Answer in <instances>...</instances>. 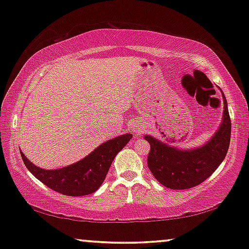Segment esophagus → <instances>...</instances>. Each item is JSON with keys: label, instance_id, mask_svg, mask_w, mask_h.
<instances>
[{"label": "esophagus", "instance_id": "esophagus-1", "mask_svg": "<svg viewBox=\"0 0 249 249\" xmlns=\"http://www.w3.org/2000/svg\"><path fill=\"white\" fill-rule=\"evenodd\" d=\"M130 128H131L132 132L135 134L136 137H137L138 135H141L142 131L144 130V127H142L141 121H137V120H134L132 122H130Z\"/></svg>", "mask_w": 249, "mask_h": 249}]
</instances>
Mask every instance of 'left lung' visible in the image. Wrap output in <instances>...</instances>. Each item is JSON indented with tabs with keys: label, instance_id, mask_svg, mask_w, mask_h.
I'll return each instance as SVG.
<instances>
[{
	"label": "left lung",
	"instance_id": "obj_1",
	"mask_svg": "<svg viewBox=\"0 0 249 249\" xmlns=\"http://www.w3.org/2000/svg\"><path fill=\"white\" fill-rule=\"evenodd\" d=\"M221 94L223 98L222 121L215 134L199 147L178 148L151 135L144 136L151 145L148 168L155 179L166 188L188 189L199 185L219 168L226 158L230 144L231 120L222 90Z\"/></svg>",
	"mask_w": 249,
	"mask_h": 249
}]
</instances>
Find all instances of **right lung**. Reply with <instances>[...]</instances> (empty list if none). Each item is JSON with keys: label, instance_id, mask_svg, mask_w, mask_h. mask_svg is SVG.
<instances>
[{"label": "right lung", "instance_id": "right-lung-1", "mask_svg": "<svg viewBox=\"0 0 249 249\" xmlns=\"http://www.w3.org/2000/svg\"><path fill=\"white\" fill-rule=\"evenodd\" d=\"M131 138V134H124L108 139L80 161L55 170L36 166L22 152L20 154L27 169L54 192L67 196H86L100 188L114 158Z\"/></svg>", "mask_w": 249, "mask_h": 249}]
</instances>
